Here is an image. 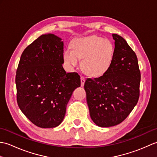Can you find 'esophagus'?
I'll return each mask as SVG.
<instances>
[{
	"instance_id": "esophagus-1",
	"label": "esophagus",
	"mask_w": 157,
	"mask_h": 157,
	"mask_svg": "<svg viewBox=\"0 0 157 157\" xmlns=\"http://www.w3.org/2000/svg\"><path fill=\"white\" fill-rule=\"evenodd\" d=\"M80 79H81V86H84L85 81H86V79H85L84 77H83V76H81Z\"/></svg>"
}]
</instances>
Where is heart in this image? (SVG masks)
I'll use <instances>...</instances> for the list:
<instances>
[{
    "mask_svg": "<svg viewBox=\"0 0 157 157\" xmlns=\"http://www.w3.org/2000/svg\"><path fill=\"white\" fill-rule=\"evenodd\" d=\"M72 50L65 49L63 59L70 66H76L78 59H82L81 67L86 74L99 76L107 71L111 66L114 48L108 40L96 36L73 40Z\"/></svg>",
    "mask_w": 157,
    "mask_h": 157,
    "instance_id": "b5f03b06",
    "label": "heart"
}]
</instances>
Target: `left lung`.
<instances>
[{
	"mask_svg": "<svg viewBox=\"0 0 157 157\" xmlns=\"http://www.w3.org/2000/svg\"><path fill=\"white\" fill-rule=\"evenodd\" d=\"M112 36L115 49L111 66L104 74L87 78L84 84L90 117L102 128L124 121L140 96L141 75L136 53L121 36Z\"/></svg>",
	"mask_w": 157,
	"mask_h": 157,
	"instance_id": "obj_1",
	"label": "left lung"
}]
</instances>
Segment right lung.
<instances>
[{
	"label": "right lung",
	"instance_id": "obj_1",
	"mask_svg": "<svg viewBox=\"0 0 157 157\" xmlns=\"http://www.w3.org/2000/svg\"><path fill=\"white\" fill-rule=\"evenodd\" d=\"M63 42L42 35L23 51L16 72L17 101L29 121L42 128L59 125L73 90L81 85L78 73H66Z\"/></svg>",
	"mask_w": 157,
	"mask_h": 157
}]
</instances>
